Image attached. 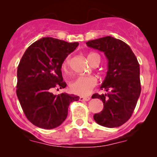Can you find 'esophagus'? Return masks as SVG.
I'll return each mask as SVG.
<instances>
[{"mask_svg":"<svg viewBox=\"0 0 157 157\" xmlns=\"http://www.w3.org/2000/svg\"><path fill=\"white\" fill-rule=\"evenodd\" d=\"M90 99H91L90 97H83V96L80 97V101H89Z\"/></svg>","mask_w":157,"mask_h":157,"instance_id":"esophagus-1","label":"esophagus"}]
</instances>
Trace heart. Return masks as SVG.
Returning <instances> with one entry per match:
<instances>
[{
	"mask_svg": "<svg viewBox=\"0 0 157 157\" xmlns=\"http://www.w3.org/2000/svg\"><path fill=\"white\" fill-rule=\"evenodd\" d=\"M89 61L92 64L94 58L99 59V57L96 53L89 54L87 57ZM71 63V57L67 56L62 63V69L67 71ZM97 85V79L93 76H80L74 79L70 83V90L72 93L80 96H87Z\"/></svg>",
	"mask_w": 157,
	"mask_h": 157,
	"instance_id": "heart-1",
	"label": "heart"
}]
</instances>
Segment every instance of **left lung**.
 <instances>
[{
	"label": "left lung",
	"instance_id": "1",
	"mask_svg": "<svg viewBox=\"0 0 157 157\" xmlns=\"http://www.w3.org/2000/svg\"><path fill=\"white\" fill-rule=\"evenodd\" d=\"M86 44L103 52L109 61L106 77L100 86L107 93H95L92 96L102 100L104 108L93 118L104 127H119L131 117L141 91L138 61L129 45L112 36L88 41Z\"/></svg>",
	"mask_w": 157,
	"mask_h": 157
}]
</instances>
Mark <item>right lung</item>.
Masks as SVG:
<instances>
[{"mask_svg":"<svg viewBox=\"0 0 157 157\" xmlns=\"http://www.w3.org/2000/svg\"><path fill=\"white\" fill-rule=\"evenodd\" d=\"M78 42L45 37L32 44L17 67V95L25 115L32 124L44 129L57 128L66 119L70 103L79 96L52 90L65 88L61 66Z\"/></svg>","mask_w":157,"mask_h":157,"instance_id":"1","label":"right lung"}]
</instances>
